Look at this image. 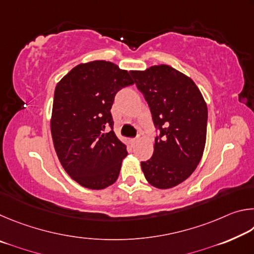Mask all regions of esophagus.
<instances>
[{"mask_svg": "<svg viewBox=\"0 0 254 254\" xmlns=\"http://www.w3.org/2000/svg\"><path fill=\"white\" fill-rule=\"evenodd\" d=\"M140 140V136H137V137H135V139H132V144H135V143H137V141Z\"/></svg>", "mask_w": 254, "mask_h": 254, "instance_id": "1", "label": "esophagus"}]
</instances>
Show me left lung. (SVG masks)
I'll list each match as a JSON object with an SVG mask.
<instances>
[{
	"label": "left lung",
	"mask_w": 254,
	"mask_h": 254,
	"mask_svg": "<svg viewBox=\"0 0 254 254\" xmlns=\"http://www.w3.org/2000/svg\"><path fill=\"white\" fill-rule=\"evenodd\" d=\"M131 75L159 130L152 157L141 168L153 187L173 188L194 173L203 157L207 105L194 80L168 65L131 70Z\"/></svg>",
	"instance_id": "1"
}]
</instances>
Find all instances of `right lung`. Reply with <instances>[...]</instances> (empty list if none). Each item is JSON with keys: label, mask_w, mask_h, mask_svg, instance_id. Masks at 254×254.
Returning a JSON list of instances; mask_svg holds the SVG:
<instances>
[{"label": "right lung", "mask_w": 254, "mask_h": 254, "mask_svg": "<svg viewBox=\"0 0 254 254\" xmlns=\"http://www.w3.org/2000/svg\"><path fill=\"white\" fill-rule=\"evenodd\" d=\"M134 84L127 70L105 62L79 64L56 86L50 128L66 173L80 186L104 189L117 182L127 147L113 131L115 94ZM107 127L112 130L107 133Z\"/></svg>", "instance_id": "obj_1"}]
</instances>
